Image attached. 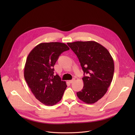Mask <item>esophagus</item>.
<instances>
[{"label":"esophagus","instance_id":"esophagus-1","mask_svg":"<svg viewBox=\"0 0 135 135\" xmlns=\"http://www.w3.org/2000/svg\"><path fill=\"white\" fill-rule=\"evenodd\" d=\"M74 81H75V79H74V78H73V79H72V80H69V82L70 83H73Z\"/></svg>","mask_w":135,"mask_h":135}]
</instances>
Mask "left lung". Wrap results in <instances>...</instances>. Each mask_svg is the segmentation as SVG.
<instances>
[{
	"instance_id": "left-lung-1",
	"label": "left lung",
	"mask_w": 135,
	"mask_h": 135,
	"mask_svg": "<svg viewBox=\"0 0 135 135\" xmlns=\"http://www.w3.org/2000/svg\"><path fill=\"white\" fill-rule=\"evenodd\" d=\"M76 54L84 73V86L76 93L81 101L87 104L98 101L105 94L113 79L114 61L108 50L94 41L68 42Z\"/></svg>"
}]
</instances>
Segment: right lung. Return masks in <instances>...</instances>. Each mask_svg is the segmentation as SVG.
Returning <instances> with one entry per match:
<instances>
[{
	"label": "right lung",
	"mask_w": 135,
	"mask_h": 135,
	"mask_svg": "<svg viewBox=\"0 0 135 135\" xmlns=\"http://www.w3.org/2000/svg\"><path fill=\"white\" fill-rule=\"evenodd\" d=\"M69 49L62 42H42L27 57L25 79L35 98L46 105L52 106L60 101L67 86L59 75H54L53 67L61 53Z\"/></svg>",
	"instance_id": "add662e5"
}]
</instances>
